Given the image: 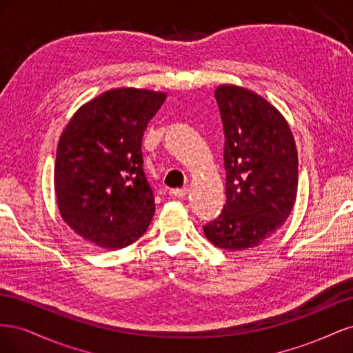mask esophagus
Listing matches in <instances>:
<instances>
[{"mask_svg": "<svg viewBox=\"0 0 353 353\" xmlns=\"http://www.w3.org/2000/svg\"><path fill=\"white\" fill-rule=\"evenodd\" d=\"M188 194V188H176V190H170V196H174L176 199H184Z\"/></svg>", "mask_w": 353, "mask_h": 353, "instance_id": "esophagus-1", "label": "esophagus"}]
</instances>
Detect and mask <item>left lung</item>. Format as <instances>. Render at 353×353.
Returning a JSON list of instances; mask_svg holds the SVG:
<instances>
[{
    "mask_svg": "<svg viewBox=\"0 0 353 353\" xmlns=\"http://www.w3.org/2000/svg\"><path fill=\"white\" fill-rule=\"evenodd\" d=\"M225 134L227 203L203 227L223 250H245L281 228L297 194V150L285 117L262 95L223 83L215 90Z\"/></svg>",
    "mask_w": 353,
    "mask_h": 353,
    "instance_id": "8db88e82",
    "label": "left lung"
}]
</instances>
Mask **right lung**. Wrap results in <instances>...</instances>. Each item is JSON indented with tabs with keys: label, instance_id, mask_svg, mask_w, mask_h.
Wrapping results in <instances>:
<instances>
[{
	"label": "right lung",
	"instance_id": "right-lung-1",
	"mask_svg": "<svg viewBox=\"0 0 353 353\" xmlns=\"http://www.w3.org/2000/svg\"><path fill=\"white\" fill-rule=\"evenodd\" d=\"M166 92L114 88L85 103L63 131L54 191L60 215L83 240L117 250L140 239L154 215L143 170V134Z\"/></svg>",
	"mask_w": 353,
	"mask_h": 353
}]
</instances>
